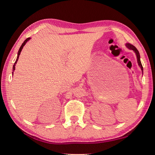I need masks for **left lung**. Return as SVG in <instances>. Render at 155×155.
Listing matches in <instances>:
<instances>
[{"instance_id": "left-lung-1", "label": "left lung", "mask_w": 155, "mask_h": 155, "mask_svg": "<svg viewBox=\"0 0 155 155\" xmlns=\"http://www.w3.org/2000/svg\"><path fill=\"white\" fill-rule=\"evenodd\" d=\"M125 46H127V48H129L130 50H132L134 51V53L136 54V55H137L138 65L140 66V67L141 68V69L142 70V72H143V67H142V64L141 63V61H140V54H139L138 50L137 49V48H136L134 46H133V45H130V43H126Z\"/></svg>"}]
</instances>
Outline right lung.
<instances>
[{"instance_id":"right-lung-1","label":"right lung","mask_w":155,"mask_h":155,"mask_svg":"<svg viewBox=\"0 0 155 155\" xmlns=\"http://www.w3.org/2000/svg\"><path fill=\"white\" fill-rule=\"evenodd\" d=\"M31 38H27L24 42H23V43L22 44V45L21 46V47H20V48H19V50H18V54H17V59H16V61L15 62V63H14V64H13V71L14 70H15V64H17V61H18V58H19V55H20V54H21V51H22V48H23V46H24L25 45H26V43H27L28 41Z\"/></svg>"}]
</instances>
